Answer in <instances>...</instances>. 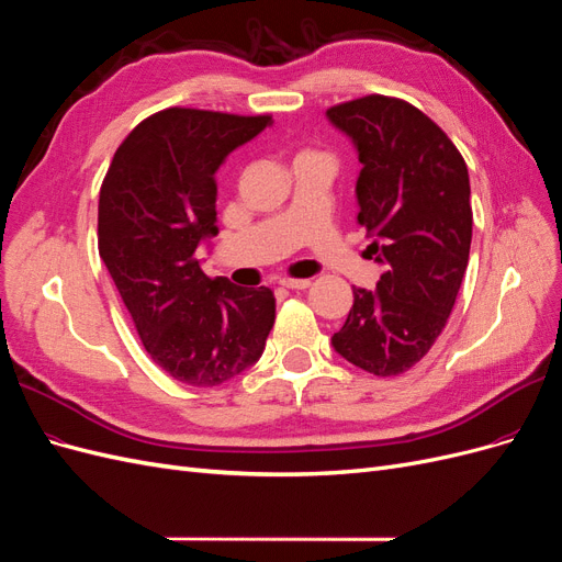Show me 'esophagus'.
Masks as SVG:
<instances>
[{"instance_id":"esophagus-1","label":"esophagus","mask_w":562,"mask_h":562,"mask_svg":"<svg viewBox=\"0 0 562 562\" xmlns=\"http://www.w3.org/2000/svg\"><path fill=\"white\" fill-rule=\"evenodd\" d=\"M278 284L286 286V289H307L311 286V280H299V278H280Z\"/></svg>"}]
</instances>
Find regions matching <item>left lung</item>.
I'll use <instances>...</instances> for the list:
<instances>
[{
    "instance_id": "left-lung-1",
    "label": "left lung",
    "mask_w": 562,
    "mask_h": 562,
    "mask_svg": "<svg viewBox=\"0 0 562 562\" xmlns=\"http://www.w3.org/2000/svg\"><path fill=\"white\" fill-rule=\"evenodd\" d=\"M327 116L359 151L357 222L385 266L331 342L361 371L390 378L429 352L456 305L472 247L469 172L450 137L418 106L390 95L334 104Z\"/></svg>"
}]
</instances>
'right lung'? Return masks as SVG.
Segmentation results:
<instances>
[{"label":"right lung","mask_w":562,"mask_h":562,"mask_svg":"<svg viewBox=\"0 0 562 562\" xmlns=\"http://www.w3.org/2000/svg\"><path fill=\"white\" fill-rule=\"evenodd\" d=\"M270 114L168 106L137 123L100 187L98 249L144 350L179 383L214 387L261 357L276 322L268 286L207 278L198 245L216 233V170Z\"/></svg>","instance_id":"1"}]
</instances>
